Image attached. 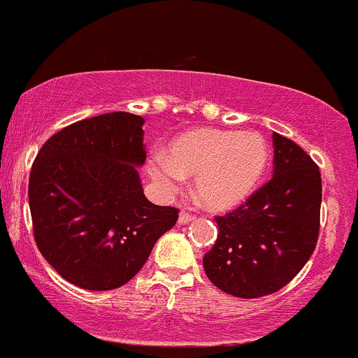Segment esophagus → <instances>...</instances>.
<instances>
[{
  "mask_svg": "<svg viewBox=\"0 0 358 358\" xmlns=\"http://www.w3.org/2000/svg\"><path fill=\"white\" fill-rule=\"evenodd\" d=\"M194 219H195L194 215L188 214V212H185V210L180 212V215H178V222H180V224H188V222L194 221Z\"/></svg>",
  "mask_w": 358,
  "mask_h": 358,
  "instance_id": "1",
  "label": "esophagus"
}]
</instances>
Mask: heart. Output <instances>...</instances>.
Segmentation results:
<instances>
[{"label":"heart","instance_id":"heart-1","mask_svg":"<svg viewBox=\"0 0 358 358\" xmlns=\"http://www.w3.org/2000/svg\"><path fill=\"white\" fill-rule=\"evenodd\" d=\"M268 163L260 132L195 129L171 141L168 156L156 155L149 173L166 194L178 190L183 176H195V197L210 210H229L250 197Z\"/></svg>","mask_w":358,"mask_h":358}]
</instances>
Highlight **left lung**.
I'll return each mask as SVG.
<instances>
[{"mask_svg":"<svg viewBox=\"0 0 358 358\" xmlns=\"http://www.w3.org/2000/svg\"><path fill=\"white\" fill-rule=\"evenodd\" d=\"M272 139V180L215 217L217 239L203 257L212 284L243 299L287 285L311 258L320 234V168L294 141L277 132Z\"/></svg>","mask_w":358,"mask_h":358,"instance_id":"obj_1","label":"left lung"}]
</instances>
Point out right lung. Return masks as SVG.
Wrapping results in <instances>:
<instances>
[{
    "label": "right lung",
    "mask_w": 358,
    "mask_h": 358,
    "mask_svg": "<svg viewBox=\"0 0 358 358\" xmlns=\"http://www.w3.org/2000/svg\"><path fill=\"white\" fill-rule=\"evenodd\" d=\"M144 119L112 112L68 125L38 151L29 180L34 236L62 278L88 290L127 284L178 209L149 202Z\"/></svg>",
    "instance_id": "1"
}]
</instances>
